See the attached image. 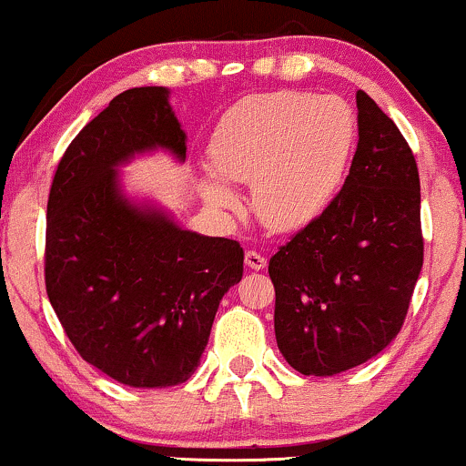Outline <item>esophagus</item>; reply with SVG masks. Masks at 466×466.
Here are the masks:
<instances>
[{
    "mask_svg": "<svg viewBox=\"0 0 466 466\" xmlns=\"http://www.w3.org/2000/svg\"><path fill=\"white\" fill-rule=\"evenodd\" d=\"M245 265L249 267V269H265L267 267V258L265 256H260L258 251H254V249H248L245 251Z\"/></svg>",
    "mask_w": 466,
    "mask_h": 466,
    "instance_id": "obj_1",
    "label": "esophagus"
}]
</instances>
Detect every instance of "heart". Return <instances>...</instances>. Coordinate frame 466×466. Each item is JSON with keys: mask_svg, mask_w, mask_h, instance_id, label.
<instances>
[{"mask_svg": "<svg viewBox=\"0 0 466 466\" xmlns=\"http://www.w3.org/2000/svg\"><path fill=\"white\" fill-rule=\"evenodd\" d=\"M355 147V116L335 96L258 94L218 122L199 190L217 212H237L229 184H249L251 208L265 228L298 232L333 206ZM228 184L226 185L225 181Z\"/></svg>", "mask_w": 466, "mask_h": 466, "instance_id": "heart-1", "label": "heart"}]
</instances>
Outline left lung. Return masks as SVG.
Instances as JSON below:
<instances>
[{
    "mask_svg": "<svg viewBox=\"0 0 466 466\" xmlns=\"http://www.w3.org/2000/svg\"><path fill=\"white\" fill-rule=\"evenodd\" d=\"M357 142L333 206L271 256L282 357L333 377L379 355L403 326L422 267L420 181L408 142L357 92Z\"/></svg>",
    "mask_w": 466,
    "mask_h": 466,
    "instance_id": "8db88e82",
    "label": "left lung"
}]
</instances>
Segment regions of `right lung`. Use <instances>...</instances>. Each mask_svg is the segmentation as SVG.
<instances>
[{
    "label": "right lung",
    "mask_w": 466,
    "mask_h": 466,
    "mask_svg": "<svg viewBox=\"0 0 466 466\" xmlns=\"http://www.w3.org/2000/svg\"><path fill=\"white\" fill-rule=\"evenodd\" d=\"M188 136L168 87L127 89L74 137L47 199L46 289L85 361L131 388L188 381L221 298L243 278L237 240L181 228L129 195L122 166Z\"/></svg>",
    "instance_id": "add662e5"
}]
</instances>
